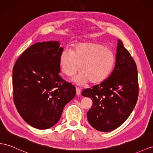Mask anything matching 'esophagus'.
<instances>
[{"instance_id": "obj_1", "label": "esophagus", "mask_w": 153, "mask_h": 153, "mask_svg": "<svg viewBox=\"0 0 153 153\" xmlns=\"http://www.w3.org/2000/svg\"><path fill=\"white\" fill-rule=\"evenodd\" d=\"M76 94L78 96L80 95L81 94V89L79 87H76Z\"/></svg>"}]
</instances>
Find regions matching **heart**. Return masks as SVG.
I'll return each mask as SVG.
<instances>
[{"instance_id":"1","label":"heart","mask_w":153,"mask_h":153,"mask_svg":"<svg viewBox=\"0 0 153 153\" xmlns=\"http://www.w3.org/2000/svg\"><path fill=\"white\" fill-rule=\"evenodd\" d=\"M112 51L95 42L77 43L74 50L65 48L59 56V66L65 76L71 77L79 70L73 79L77 85L89 81L96 84L103 81L110 74L114 65Z\"/></svg>"}]
</instances>
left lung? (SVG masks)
Segmentation results:
<instances>
[{"label":"left lung","instance_id":"left-lung-1","mask_svg":"<svg viewBox=\"0 0 153 153\" xmlns=\"http://www.w3.org/2000/svg\"><path fill=\"white\" fill-rule=\"evenodd\" d=\"M138 77L136 62L120 39L116 65L107 79L81 95L91 97L92 106L87 112L91 126L101 132L114 130L130 116L138 97Z\"/></svg>","mask_w":153,"mask_h":153}]
</instances>
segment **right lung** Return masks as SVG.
I'll return each instance as SVG.
<instances>
[{"instance_id":"add662e5","label":"right lung","mask_w":153,"mask_h":153,"mask_svg":"<svg viewBox=\"0 0 153 153\" xmlns=\"http://www.w3.org/2000/svg\"><path fill=\"white\" fill-rule=\"evenodd\" d=\"M58 41L37 42L27 48L13 68V101L19 114L38 129L52 127L59 120L76 88L62 79Z\"/></svg>"}]
</instances>
